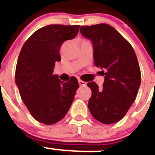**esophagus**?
<instances>
[{
    "label": "esophagus",
    "instance_id": "esophagus-1",
    "mask_svg": "<svg viewBox=\"0 0 155 155\" xmlns=\"http://www.w3.org/2000/svg\"><path fill=\"white\" fill-rule=\"evenodd\" d=\"M78 83H79V85H80L81 86H84V85H86V83H85V81H83L80 80V79H78Z\"/></svg>",
    "mask_w": 155,
    "mask_h": 155
}]
</instances>
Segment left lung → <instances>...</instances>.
Returning <instances> with one entry per match:
<instances>
[{"label": "left lung", "mask_w": 155, "mask_h": 155, "mask_svg": "<svg viewBox=\"0 0 155 155\" xmlns=\"http://www.w3.org/2000/svg\"><path fill=\"white\" fill-rule=\"evenodd\" d=\"M81 34L91 41L96 66L101 69L104 81L101 89L93 81L89 112L104 124L120 121L137 96L141 73L137 57L128 41L112 26L99 24L81 26Z\"/></svg>", "instance_id": "left-lung-1"}]
</instances>
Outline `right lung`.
<instances>
[{"mask_svg":"<svg viewBox=\"0 0 155 155\" xmlns=\"http://www.w3.org/2000/svg\"><path fill=\"white\" fill-rule=\"evenodd\" d=\"M79 28L51 24L39 28L24 43L18 58L16 85L20 97L31 116L46 125L64 118L79 88L74 77L62 82L53 74L62 43L75 38Z\"/></svg>","mask_w":155,"mask_h":155,"instance_id":"add662e5","label":"right lung"}]
</instances>
